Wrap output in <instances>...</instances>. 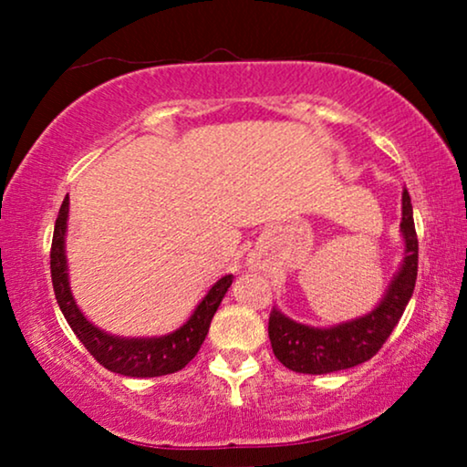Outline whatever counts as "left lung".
Returning a JSON list of instances; mask_svg holds the SVG:
<instances>
[{"label": "left lung", "instance_id": "1", "mask_svg": "<svg viewBox=\"0 0 467 467\" xmlns=\"http://www.w3.org/2000/svg\"><path fill=\"white\" fill-rule=\"evenodd\" d=\"M404 261L391 285L372 312L334 327H310L272 308L267 334L272 350L285 368L299 374H329L359 366L372 359L404 315L410 302L419 272V240L414 232L410 195H401V223Z\"/></svg>", "mask_w": 467, "mask_h": 467}]
</instances>
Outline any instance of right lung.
I'll return each instance as SVG.
<instances>
[{"label":"right lung","instance_id":"obj_1","mask_svg":"<svg viewBox=\"0 0 467 467\" xmlns=\"http://www.w3.org/2000/svg\"><path fill=\"white\" fill-rule=\"evenodd\" d=\"M69 197L66 195L59 216L55 221L53 246H50V276H53V289L57 304L66 317L69 327L85 344L88 353L98 359L110 372L133 376V379H152V376L174 374L193 359L200 350L202 342L206 340L210 321H213L216 308L234 283L232 274L216 280L206 297L197 304L189 321L181 325L176 331L159 337H120L106 334L104 329L95 327L87 317L82 315L76 299L69 291L67 278V259H66V232H67Z\"/></svg>","mask_w":467,"mask_h":467}]
</instances>
